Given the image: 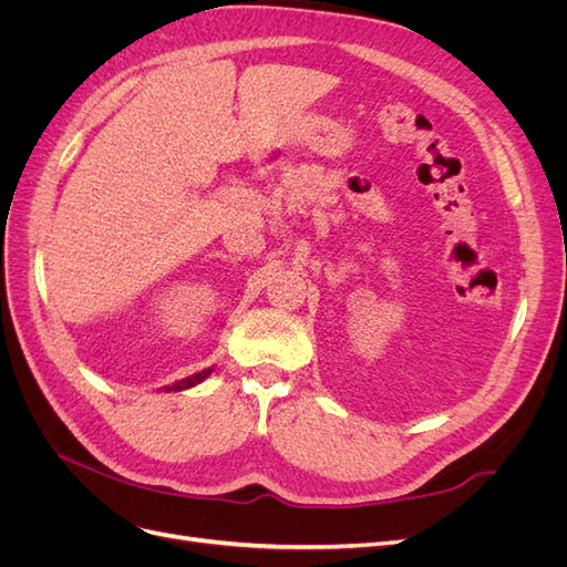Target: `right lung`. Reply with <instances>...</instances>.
Here are the masks:
<instances>
[{
    "label": "right lung",
    "instance_id": "1",
    "mask_svg": "<svg viewBox=\"0 0 567 567\" xmlns=\"http://www.w3.org/2000/svg\"><path fill=\"white\" fill-rule=\"evenodd\" d=\"M213 373V369H205V371H198V373H194V375H188V379H182V381H177V383H173V385H165V392H179V390H188V388H194V385H198V383H203L205 379H208V375Z\"/></svg>",
    "mask_w": 567,
    "mask_h": 567
}]
</instances>
